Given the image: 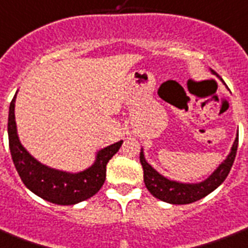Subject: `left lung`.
<instances>
[{
	"instance_id": "left-lung-1",
	"label": "left lung",
	"mask_w": 248,
	"mask_h": 248,
	"mask_svg": "<svg viewBox=\"0 0 248 248\" xmlns=\"http://www.w3.org/2000/svg\"><path fill=\"white\" fill-rule=\"evenodd\" d=\"M211 71L215 74L213 70ZM237 148L238 134L228 157L225 158L224 162H221L218 168L207 179H204L203 182L199 183H182L177 182V181H170L160 174L157 170H155L148 162L145 161L144 154L141 149L140 164L143 166V171H144L145 187L155 198L170 204H190L196 200L203 199L204 196L215 191L217 187L226 179L232 166H233L234 158L237 155Z\"/></svg>"
}]
</instances>
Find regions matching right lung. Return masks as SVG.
<instances>
[{"mask_svg": "<svg viewBox=\"0 0 248 248\" xmlns=\"http://www.w3.org/2000/svg\"><path fill=\"white\" fill-rule=\"evenodd\" d=\"M15 97L16 93L9 108V147L15 169L26 187L41 199L58 205H73L93 196L105 182L107 164L118 152L124 141H117L99 151L93 164L79 173L49 168L28 154L19 140L14 114Z\"/></svg>", "mask_w": 248, "mask_h": 248, "instance_id": "add662e5", "label": "right lung"}]
</instances>
